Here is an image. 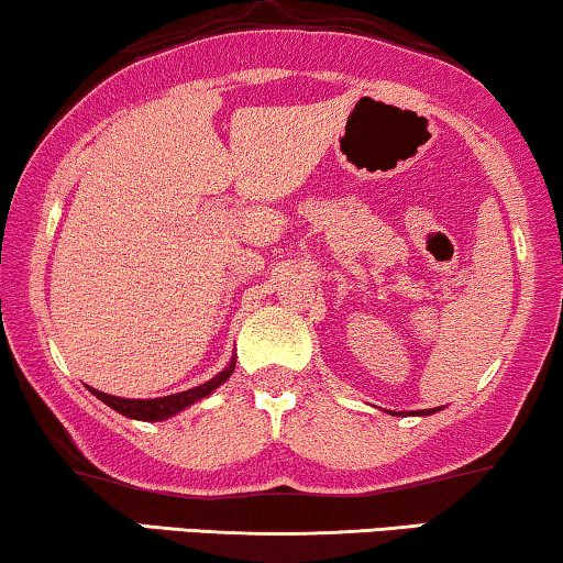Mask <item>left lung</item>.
<instances>
[{
    "instance_id": "8db88e82",
    "label": "left lung",
    "mask_w": 563,
    "mask_h": 563,
    "mask_svg": "<svg viewBox=\"0 0 563 563\" xmlns=\"http://www.w3.org/2000/svg\"><path fill=\"white\" fill-rule=\"evenodd\" d=\"M433 412H438V407H435V410H418V412H410V415H433Z\"/></svg>"
}]
</instances>
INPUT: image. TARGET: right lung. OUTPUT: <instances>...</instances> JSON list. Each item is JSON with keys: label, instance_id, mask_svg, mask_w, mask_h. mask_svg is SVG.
<instances>
[{"label": "right lung", "instance_id": "right-lung-1", "mask_svg": "<svg viewBox=\"0 0 563 563\" xmlns=\"http://www.w3.org/2000/svg\"><path fill=\"white\" fill-rule=\"evenodd\" d=\"M235 368V356L230 358V364L222 368L220 374H214L210 382L199 384V387H191L187 391H176V395H168V397H156V399H125V397H114V395H107V391H99V389H91L89 391L95 395L97 399H102L107 407H112L114 412L125 415L130 420H145V422H161V420H168L174 418V415H179L181 410H187L199 399L210 397L214 389L220 387V384H225L230 379V374H233Z\"/></svg>", "mask_w": 563, "mask_h": 563}]
</instances>
